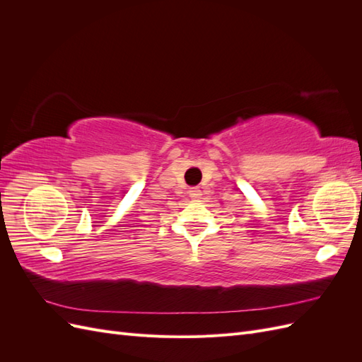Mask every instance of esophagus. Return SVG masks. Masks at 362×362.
<instances>
[{
  "label": "esophagus",
  "mask_w": 362,
  "mask_h": 362,
  "mask_svg": "<svg viewBox=\"0 0 362 362\" xmlns=\"http://www.w3.org/2000/svg\"><path fill=\"white\" fill-rule=\"evenodd\" d=\"M189 194H190V198H192V199H199L201 196H202V193H201L199 187H192V189L189 190Z\"/></svg>",
  "instance_id": "1"
}]
</instances>
